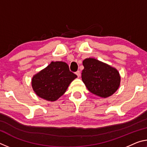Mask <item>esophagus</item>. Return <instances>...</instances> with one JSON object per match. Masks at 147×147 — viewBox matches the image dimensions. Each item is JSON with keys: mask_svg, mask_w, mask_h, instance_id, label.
I'll use <instances>...</instances> for the list:
<instances>
[{"mask_svg": "<svg viewBox=\"0 0 147 147\" xmlns=\"http://www.w3.org/2000/svg\"><path fill=\"white\" fill-rule=\"evenodd\" d=\"M76 74L77 75V76H78V78H79V77L80 76V74H81V73H80V71H76Z\"/></svg>", "mask_w": 147, "mask_h": 147, "instance_id": "esophagus-1", "label": "esophagus"}]
</instances>
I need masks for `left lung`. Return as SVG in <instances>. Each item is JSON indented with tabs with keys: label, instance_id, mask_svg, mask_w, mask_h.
<instances>
[{
	"label": "left lung",
	"instance_id": "1",
	"mask_svg": "<svg viewBox=\"0 0 147 147\" xmlns=\"http://www.w3.org/2000/svg\"><path fill=\"white\" fill-rule=\"evenodd\" d=\"M83 65L82 79L91 93L106 98L117 90L121 76L115 68L94 58L85 59Z\"/></svg>",
	"mask_w": 147,
	"mask_h": 147
}]
</instances>
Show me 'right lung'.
<instances>
[{
    "label": "right lung",
    "instance_id": "right-lung-1",
    "mask_svg": "<svg viewBox=\"0 0 147 147\" xmlns=\"http://www.w3.org/2000/svg\"><path fill=\"white\" fill-rule=\"evenodd\" d=\"M76 77L69 70L65 62L52 61L46 68L33 76L32 86L39 97L53 102L63 95Z\"/></svg>",
    "mask_w": 147,
    "mask_h": 147
}]
</instances>
